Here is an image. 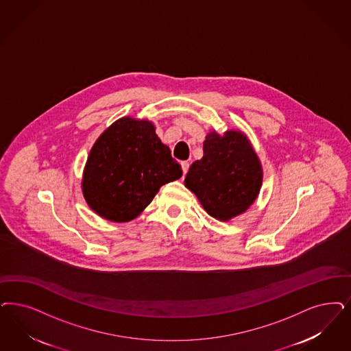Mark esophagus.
Segmentation results:
<instances>
[{"label": "esophagus", "instance_id": "obj_1", "mask_svg": "<svg viewBox=\"0 0 351 351\" xmlns=\"http://www.w3.org/2000/svg\"><path fill=\"white\" fill-rule=\"evenodd\" d=\"M182 172H184V175H185V173L188 172V169H189V162H188V160H182Z\"/></svg>", "mask_w": 351, "mask_h": 351}]
</instances>
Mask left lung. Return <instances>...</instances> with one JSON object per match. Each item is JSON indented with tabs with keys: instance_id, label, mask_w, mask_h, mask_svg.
<instances>
[{
	"instance_id": "1",
	"label": "left lung",
	"mask_w": 351,
	"mask_h": 351,
	"mask_svg": "<svg viewBox=\"0 0 351 351\" xmlns=\"http://www.w3.org/2000/svg\"><path fill=\"white\" fill-rule=\"evenodd\" d=\"M185 185L198 197L208 215L228 220L254 202L262 185L261 163L241 132L208 133L204 157L191 166Z\"/></svg>"
}]
</instances>
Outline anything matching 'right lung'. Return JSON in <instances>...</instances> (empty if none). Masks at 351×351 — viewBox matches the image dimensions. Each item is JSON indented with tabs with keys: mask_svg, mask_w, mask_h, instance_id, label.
Returning <instances> with one entry per match:
<instances>
[{
	"mask_svg": "<svg viewBox=\"0 0 351 351\" xmlns=\"http://www.w3.org/2000/svg\"><path fill=\"white\" fill-rule=\"evenodd\" d=\"M182 166L147 121L121 118L99 136L85 166L83 193L102 218L130 221L159 188L178 180Z\"/></svg>",
	"mask_w": 351,
	"mask_h": 351,
	"instance_id": "1",
	"label": "right lung"
}]
</instances>
